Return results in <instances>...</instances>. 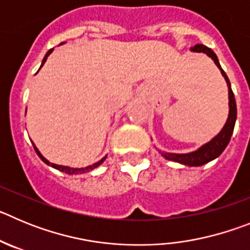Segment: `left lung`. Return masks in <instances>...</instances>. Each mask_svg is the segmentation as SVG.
Here are the masks:
<instances>
[{
	"label": "left lung",
	"instance_id": "1",
	"mask_svg": "<svg viewBox=\"0 0 250 250\" xmlns=\"http://www.w3.org/2000/svg\"><path fill=\"white\" fill-rule=\"evenodd\" d=\"M194 52H203V54H207L208 56L211 57V60L214 61L219 70L222 71V75L224 76L225 81H227V85H228L229 89V116L228 120L225 123L224 127L222 129V131L210 140L208 144L203 145L200 149H198L196 151L189 152V154H170V152H161L163 156L167 160L176 161V163H180V164L188 165V167H200V165H204L209 161L214 160L215 158L222 154L224 151V149L227 147V145L229 144L230 141L231 134H233L234 125H235V120H237V104H235V99H234V94L231 91L230 83H229V79L227 76V74L224 72L222 67H220L219 60L216 57V55L214 54V51H211V48L207 47V46L202 45V43H198V45L193 46L190 48Z\"/></svg>",
	"mask_w": 250,
	"mask_h": 250
}]
</instances>
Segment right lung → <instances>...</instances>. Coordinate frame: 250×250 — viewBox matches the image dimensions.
<instances>
[{
  "mask_svg": "<svg viewBox=\"0 0 250 250\" xmlns=\"http://www.w3.org/2000/svg\"><path fill=\"white\" fill-rule=\"evenodd\" d=\"M51 52H52V48H51V50H48V52L47 54H46V56L43 57V61H42V65H41V67H42L43 66V63L46 62V60H47V57L50 56V54ZM34 147H35V151L37 152V155L40 156V159H41V160L43 161V163H46V164L47 165H50V167H55V169H57V170H60V171H62V173H66V174H70V175H72V174H83V173H87V171H90V170H92V169H95V167H98L99 165H101L104 163V160H105L106 159V156L105 158H103L101 159L100 161H98V163H95V164H92V165H90V167H80V169H74V167H62V165H56V164H52V163H50V161L48 160H46L45 158H43L42 155H41V152L39 151V150H37V147L35 146L34 145Z\"/></svg>",
  "mask_w": 250,
  "mask_h": 250,
  "instance_id": "add662e5",
  "label": "right lung"
}]
</instances>
